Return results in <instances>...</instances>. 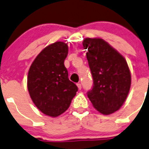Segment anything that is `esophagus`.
Wrapping results in <instances>:
<instances>
[{
    "instance_id": "esophagus-1",
    "label": "esophagus",
    "mask_w": 149,
    "mask_h": 149,
    "mask_svg": "<svg viewBox=\"0 0 149 149\" xmlns=\"http://www.w3.org/2000/svg\"><path fill=\"white\" fill-rule=\"evenodd\" d=\"M76 85H77V87H78V88L79 89V90H81V89H82V85H81V84L77 83Z\"/></svg>"
}]
</instances>
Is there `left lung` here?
<instances>
[{"mask_svg": "<svg viewBox=\"0 0 149 149\" xmlns=\"http://www.w3.org/2000/svg\"><path fill=\"white\" fill-rule=\"evenodd\" d=\"M94 85L88 92L93 107L103 115L116 112L124 104L131 85V75L122 55L101 38L82 42Z\"/></svg>", "mask_w": 149, "mask_h": 149, "instance_id": "obj_1", "label": "left lung"}]
</instances>
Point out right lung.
I'll return each mask as SVG.
<instances>
[{
  "instance_id": "right-lung-1",
  "label": "right lung",
  "mask_w": 149,
  "mask_h": 149,
  "mask_svg": "<svg viewBox=\"0 0 149 149\" xmlns=\"http://www.w3.org/2000/svg\"><path fill=\"white\" fill-rule=\"evenodd\" d=\"M68 46L55 42L45 47L33 61L28 75L30 97L39 110L55 118L69 108L78 88L68 79L64 60Z\"/></svg>"
}]
</instances>
